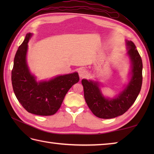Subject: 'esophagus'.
<instances>
[{
	"instance_id": "1",
	"label": "esophagus",
	"mask_w": 154,
	"mask_h": 154,
	"mask_svg": "<svg viewBox=\"0 0 154 154\" xmlns=\"http://www.w3.org/2000/svg\"><path fill=\"white\" fill-rule=\"evenodd\" d=\"M78 73H79V75L80 77H86L87 74H88V72L84 68H81L78 71Z\"/></svg>"
}]
</instances>
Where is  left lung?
Listing matches in <instances>:
<instances>
[{
  "mask_svg": "<svg viewBox=\"0 0 154 154\" xmlns=\"http://www.w3.org/2000/svg\"><path fill=\"white\" fill-rule=\"evenodd\" d=\"M126 55L130 61V79L127 85L113 98L105 97L99 81L83 79L84 97L90 110L100 119H109L122 115L130 109L140 92L142 84V61L132 41L126 40Z\"/></svg>",
  "mask_w": 154,
  "mask_h": 154,
  "instance_id": "obj_1",
  "label": "left lung"
}]
</instances>
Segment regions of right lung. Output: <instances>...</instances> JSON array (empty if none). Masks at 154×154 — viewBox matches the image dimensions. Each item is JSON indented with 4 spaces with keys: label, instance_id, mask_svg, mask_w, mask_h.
<instances>
[{
    "label": "right lung",
    "instance_id": "add662e5",
    "mask_svg": "<svg viewBox=\"0 0 154 154\" xmlns=\"http://www.w3.org/2000/svg\"><path fill=\"white\" fill-rule=\"evenodd\" d=\"M32 35L26 34L15 55L11 76L13 91L19 103L28 112L51 116L60 109L70 88L79 81V75L74 72L37 81L29 69L26 59L28 43Z\"/></svg>",
    "mask_w": 154,
    "mask_h": 154
}]
</instances>
